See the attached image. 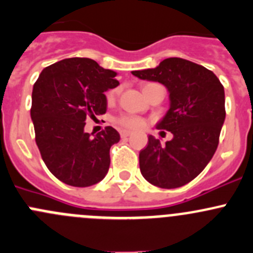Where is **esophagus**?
Wrapping results in <instances>:
<instances>
[{
  "label": "esophagus",
  "mask_w": 253,
  "mask_h": 253,
  "mask_svg": "<svg viewBox=\"0 0 253 253\" xmlns=\"http://www.w3.org/2000/svg\"><path fill=\"white\" fill-rule=\"evenodd\" d=\"M131 133H132L131 131H126V129H122V131L120 132V134H121L122 138H124V137H128V136H131Z\"/></svg>",
  "instance_id": "1"
}]
</instances>
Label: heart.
I'll return each mask as SVG.
<instances>
[{
    "instance_id": "b5f03b06",
    "label": "heart",
    "mask_w": 253,
    "mask_h": 253,
    "mask_svg": "<svg viewBox=\"0 0 253 253\" xmlns=\"http://www.w3.org/2000/svg\"><path fill=\"white\" fill-rule=\"evenodd\" d=\"M156 85H158V84L144 85L143 91L148 90L149 87L156 86ZM115 94H116V90L109 92V95H107V100H109V101H111V100L114 99ZM116 122L120 125V126L125 127V128H129V129H138V128H141V127H143V125H144V120L142 119V117L136 116V115H128V114H124V115H121V116L117 117Z\"/></svg>"
}]
</instances>
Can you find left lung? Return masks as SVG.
Returning a JSON list of instances; mask_svg holds the SVG:
<instances>
[{"label":"left lung","mask_w":253,"mask_h":253,"mask_svg":"<svg viewBox=\"0 0 253 253\" xmlns=\"http://www.w3.org/2000/svg\"><path fill=\"white\" fill-rule=\"evenodd\" d=\"M142 80L158 82L169 91L170 107L158 129L173 133L162 144L148 136L139 152V169L147 181L163 189L183 186L208 166L224 125V86L211 70L181 58H168L154 69L132 72Z\"/></svg>","instance_id":"left-lung-1"}]
</instances>
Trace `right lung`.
I'll return each instance as SVG.
<instances>
[{
	"label": "right lung",
	"mask_w": 253,
	"mask_h": 253,
	"mask_svg": "<svg viewBox=\"0 0 253 253\" xmlns=\"http://www.w3.org/2000/svg\"><path fill=\"white\" fill-rule=\"evenodd\" d=\"M116 73L89 58H69L42 70L32 92L36 143L46 168L72 186H90L105 178L110 148L120 141L111 126L84 132L86 119L106 112L105 92L120 84Z\"/></svg>",
	"instance_id": "1"
}]
</instances>
